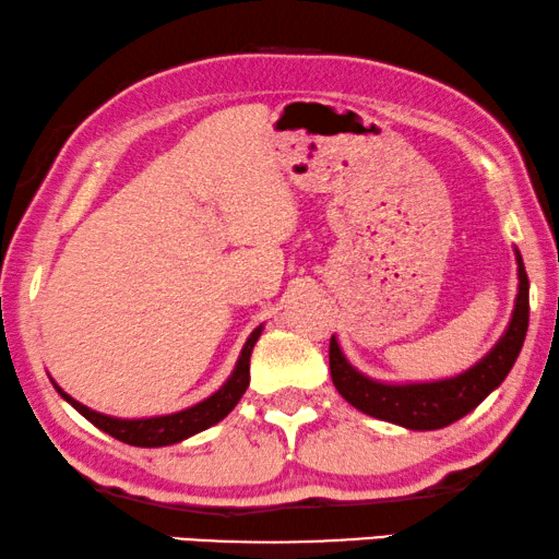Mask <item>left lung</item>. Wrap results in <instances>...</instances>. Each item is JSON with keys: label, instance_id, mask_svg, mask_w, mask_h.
Masks as SVG:
<instances>
[{"label": "left lung", "instance_id": "left-lung-1", "mask_svg": "<svg viewBox=\"0 0 559 559\" xmlns=\"http://www.w3.org/2000/svg\"><path fill=\"white\" fill-rule=\"evenodd\" d=\"M518 271L520 294L518 304H514L510 329H507L504 336L499 338V344L485 356V359L474 366V369L464 371L454 379L435 381V384L389 386L361 377V373L344 359L336 338H331L329 366L333 386H336L338 394L359 412L391 424H402L406 429H441L447 427V424L462 419L464 414L477 409V406L502 384L522 352L524 336H527L530 326V281L520 253Z\"/></svg>", "mask_w": 559, "mask_h": 559}]
</instances>
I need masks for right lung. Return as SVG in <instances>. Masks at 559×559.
<instances>
[{"label":"right lung","mask_w":559,"mask_h":559,"mask_svg":"<svg viewBox=\"0 0 559 559\" xmlns=\"http://www.w3.org/2000/svg\"><path fill=\"white\" fill-rule=\"evenodd\" d=\"M261 329L263 326H258L251 336H248L243 352H240V359L236 364V371L230 373L226 384L215 391L211 399L190 406L186 412L153 416V419H115V416H105L99 412L87 409L85 404L74 402V399L70 394H64L60 386L55 389L60 391L62 399H67V402L85 416L87 421H93L97 429H103L105 435L124 441V444H132V447L178 444V441L193 437L198 431H203L207 427H213V424H218L221 419H226V416L233 412V406L240 402V396H243L248 389V381H251V352L258 336H261Z\"/></svg>","instance_id":"obj_1"}]
</instances>
